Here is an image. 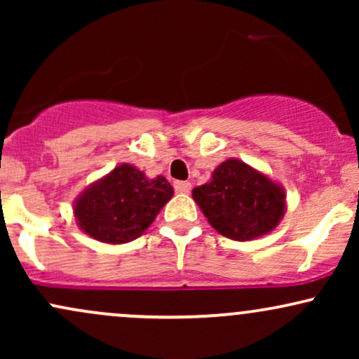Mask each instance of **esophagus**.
<instances>
[{
	"label": "esophagus",
	"instance_id": "obj_1",
	"mask_svg": "<svg viewBox=\"0 0 359 359\" xmlns=\"http://www.w3.org/2000/svg\"><path fill=\"white\" fill-rule=\"evenodd\" d=\"M175 192L179 194H189L191 192V182H185V180H177L174 184Z\"/></svg>",
	"mask_w": 359,
	"mask_h": 359
}]
</instances>
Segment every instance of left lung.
Returning <instances> with one entry per match:
<instances>
[{"mask_svg": "<svg viewBox=\"0 0 359 359\" xmlns=\"http://www.w3.org/2000/svg\"><path fill=\"white\" fill-rule=\"evenodd\" d=\"M209 224L234 241H250L273 231L285 214V189L243 160L228 158L211 180L192 191Z\"/></svg>", "mask_w": 359, "mask_h": 359, "instance_id": "left-lung-1", "label": "left lung"}]
</instances>
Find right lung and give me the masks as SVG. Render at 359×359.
<instances>
[{
  "instance_id": "1",
  "label": "right lung",
  "mask_w": 359,
  "mask_h": 359,
  "mask_svg": "<svg viewBox=\"0 0 359 359\" xmlns=\"http://www.w3.org/2000/svg\"><path fill=\"white\" fill-rule=\"evenodd\" d=\"M172 196L174 189L163 175L148 179L131 163H121L82 191L74 216L88 236L123 245L142 236Z\"/></svg>"
}]
</instances>
